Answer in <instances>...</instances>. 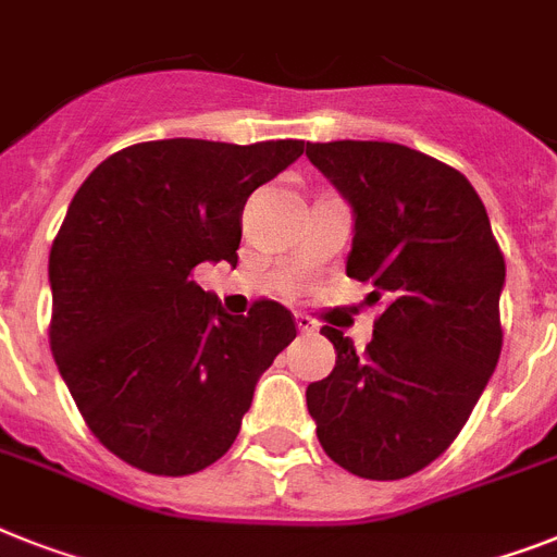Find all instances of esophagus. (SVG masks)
Returning <instances> with one entry per match:
<instances>
[{
    "instance_id": "obj_1",
    "label": "esophagus",
    "mask_w": 557,
    "mask_h": 557,
    "mask_svg": "<svg viewBox=\"0 0 557 557\" xmlns=\"http://www.w3.org/2000/svg\"><path fill=\"white\" fill-rule=\"evenodd\" d=\"M296 324H298V333H305V335H312L315 330H319L315 319H310V315H305V312H298Z\"/></svg>"
}]
</instances>
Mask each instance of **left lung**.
Returning <instances> with one entry per match:
<instances>
[{"mask_svg":"<svg viewBox=\"0 0 557 557\" xmlns=\"http://www.w3.org/2000/svg\"><path fill=\"white\" fill-rule=\"evenodd\" d=\"M307 159L352 207L347 275L381 301L356 352L338 330L327 379L307 387L324 453L370 481L424 470L458 438L504 344V252L475 187L449 164L393 141H307Z\"/></svg>","mask_w":557,"mask_h":557,"instance_id":"1","label":"left lung"}]
</instances>
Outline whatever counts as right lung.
Here are the masks:
<instances>
[{
    "mask_svg": "<svg viewBox=\"0 0 557 557\" xmlns=\"http://www.w3.org/2000/svg\"><path fill=\"white\" fill-rule=\"evenodd\" d=\"M305 141H141L108 156L76 190L50 247V350L90 433L150 475L219 461L256 381L296 338L261 298L227 315L190 273L236 268L242 210Z\"/></svg>",
    "mask_w": 557,
    "mask_h": 557,
    "instance_id": "add662e5",
    "label": "right lung"
}]
</instances>
